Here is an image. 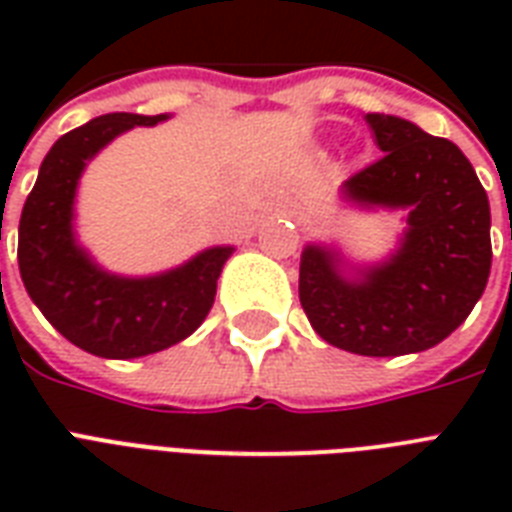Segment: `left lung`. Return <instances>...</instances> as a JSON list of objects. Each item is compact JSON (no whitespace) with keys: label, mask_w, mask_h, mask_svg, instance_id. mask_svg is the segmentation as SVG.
<instances>
[{"label":"left lung","mask_w":512,"mask_h":512,"mask_svg":"<svg viewBox=\"0 0 512 512\" xmlns=\"http://www.w3.org/2000/svg\"><path fill=\"white\" fill-rule=\"evenodd\" d=\"M382 156L348 177L340 199L404 209L396 249L353 263L335 244H305L300 303L321 340L358 356L420 353L452 335L492 271V212L473 164L452 140L401 116L366 114Z\"/></svg>","instance_id":"left-lung-1"}]
</instances>
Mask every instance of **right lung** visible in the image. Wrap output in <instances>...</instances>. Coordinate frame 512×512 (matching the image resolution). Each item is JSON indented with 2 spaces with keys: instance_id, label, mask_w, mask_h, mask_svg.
Segmentation results:
<instances>
[{
  "instance_id": "right-lung-1",
  "label": "right lung",
  "mask_w": 512,
  "mask_h": 512,
  "mask_svg": "<svg viewBox=\"0 0 512 512\" xmlns=\"http://www.w3.org/2000/svg\"><path fill=\"white\" fill-rule=\"evenodd\" d=\"M170 114H103L66 132L47 151L18 225L23 287L44 319L76 348L100 358H140L172 348L207 319L231 244L201 249L170 271H106L76 236V191L87 164L132 127Z\"/></svg>"
}]
</instances>
